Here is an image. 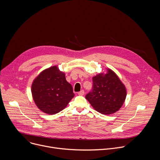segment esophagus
I'll use <instances>...</instances> for the list:
<instances>
[{
  "label": "esophagus",
  "mask_w": 160,
  "mask_h": 160,
  "mask_svg": "<svg viewBox=\"0 0 160 160\" xmlns=\"http://www.w3.org/2000/svg\"><path fill=\"white\" fill-rule=\"evenodd\" d=\"M84 93H85L84 90H82L80 91V92H78V94L79 96H83V95H84Z\"/></svg>",
  "instance_id": "1"
}]
</instances>
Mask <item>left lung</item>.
<instances>
[{
    "label": "left lung",
    "mask_w": 160,
    "mask_h": 160,
    "mask_svg": "<svg viewBox=\"0 0 160 160\" xmlns=\"http://www.w3.org/2000/svg\"><path fill=\"white\" fill-rule=\"evenodd\" d=\"M92 90L85 98L99 112L110 115L122 106L127 95L126 88L118 76L108 69V73L92 78Z\"/></svg>",
    "instance_id": "1"
}]
</instances>
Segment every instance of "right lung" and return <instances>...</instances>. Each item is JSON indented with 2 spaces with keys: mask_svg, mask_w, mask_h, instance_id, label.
<instances>
[{
  "mask_svg": "<svg viewBox=\"0 0 160 160\" xmlns=\"http://www.w3.org/2000/svg\"><path fill=\"white\" fill-rule=\"evenodd\" d=\"M32 93L37 107L49 115L62 111L75 96L65 74L56 66L43 71L34 80Z\"/></svg>",
  "mask_w": 160,
  "mask_h": 160,
  "instance_id": "1",
  "label": "right lung"
}]
</instances>
